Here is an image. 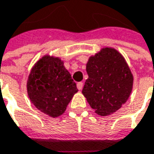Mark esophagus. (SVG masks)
Masks as SVG:
<instances>
[{
	"label": "esophagus",
	"instance_id": "34e87169",
	"mask_svg": "<svg viewBox=\"0 0 154 154\" xmlns=\"http://www.w3.org/2000/svg\"><path fill=\"white\" fill-rule=\"evenodd\" d=\"M77 89H78L79 90H81L82 89H83V87H84V84H83L82 82H80V83H77Z\"/></svg>",
	"mask_w": 154,
	"mask_h": 154
}]
</instances>
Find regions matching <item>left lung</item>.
Instances as JSON below:
<instances>
[{
    "mask_svg": "<svg viewBox=\"0 0 154 154\" xmlns=\"http://www.w3.org/2000/svg\"><path fill=\"white\" fill-rule=\"evenodd\" d=\"M86 71L89 78L82 93L97 115H111L128 101L134 77L118 51L111 47L103 48L90 57Z\"/></svg>",
    "mask_w": 154,
    "mask_h": 154,
    "instance_id": "1",
    "label": "left lung"
}]
</instances>
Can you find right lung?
Masks as SVG:
<instances>
[{"mask_svg": "<svg viewBox=\"0 0 154 154\" xmlns=\"http://www.w3.org/2000/svg\"><path fill=\"white\" fill-rule=\"evenodd\" d=\"M27 94L38 110L51 117L63 115L78 90L64 62L49 55L42 57L31 70Z\"/></svg>", "mask_w": 154, "mask_h": 154, "instance_id": "obj_1", "label": "right lung"}]
</instances>
